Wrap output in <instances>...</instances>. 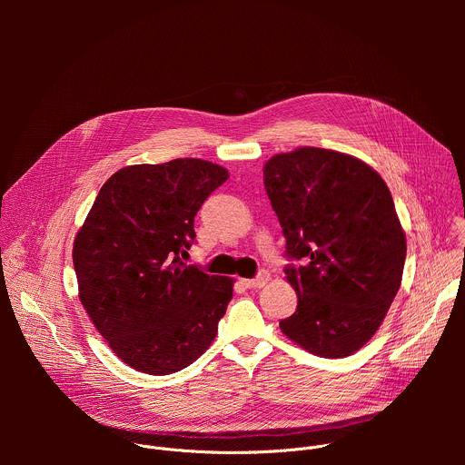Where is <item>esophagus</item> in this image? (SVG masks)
Wrapping results in <instances>:
<instances>
[{"instance_id": "obj_1", "label": "esophagus", "mask_w": 465, "mask_h": 465, "mask_svg": "<svg viewBox=\"0 0 465 465\" xmlns=\"http://www.w3.org/2000/svg\"><path fill=\"white\" fill-rule=\"evenodd\" d=\"M269 280H271L269 272L261 271L253 280H242V285H244V287H248V289H261V287H264V285L269 283Z\"/></svg>"}]
</instances>
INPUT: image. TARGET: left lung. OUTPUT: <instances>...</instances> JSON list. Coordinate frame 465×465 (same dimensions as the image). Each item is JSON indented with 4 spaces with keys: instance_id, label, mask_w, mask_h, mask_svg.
<instances>
[{
    "instance_id": "1",
    "label": "left lung",
    "mask_w": 465,
    "mask_h": 465,
    "mask_svg": "<svg viewBox=\"0 0 465 465\" xmlns=\"http://www.w3.org/2000/svg\"><path fill=\"white\" fill-rule=\"evenodd\" d=\"M262 174L292 261L287 282L298 294L282 331L318 357L359 351L403 278L407 239L388 185L359 158L318 147L276 154Z\"/></svg>"
}]
</instances>
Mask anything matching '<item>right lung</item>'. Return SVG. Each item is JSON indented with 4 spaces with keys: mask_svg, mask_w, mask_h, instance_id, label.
Here are the masks:
<instances>
[{
    "mask_svg": "<svg viewBox=\"0 0 465 465\" xmlns=\"http://www.w3.org/2000/svg\"><path fill=\"white\" fill-rule=\"evenodd\" d=\"M228 176L196 158L123 167L104 182L75 237L81 303L112 351L138 371H180L217 335L233 280L182 257L196 237V212Z\"/></svg>",
    "mask_w": 465,
    "mask_h": 465,
    "instance_id": "1",
    "label": "right lung"
}]
</instances>
